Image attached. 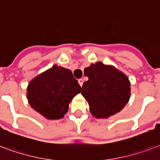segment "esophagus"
I'll return each mask as SVG.
<instances>
[{"label":"esophagus","instance_id":"1","mask_svg":"<svg viewBox=\"0 0 160 160\" xmlns=\"http://www.w3.org/2000/svg\"><path fill=\"white\" fill-rule=\"evenodd\" d=\"M78 83H79V85H80V86H82V84H83V80H82V79H78Z\"/></svg>","mask_w":160,"mask_h":160}]
</instances>
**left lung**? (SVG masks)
I'll list each match as a JSON object with an SVG mask.
<instances>
[{
    "instance_id": "obj_1",
    "label": "left lung",
    "mask_w": 160,
    "mask_h": 160,
    "mask_svg": "<svg viewBox=\"0 0 160 160\" xmlns=\"http://www.w3.org/2000/svg\"><path fill=\"white\" fill-rule=\"evenodd\" d=\"M84 74L88 80L82 84V95L92 114L108 118L124 108L130 98V82L125 74L101 62L86 68Z\"/></svg>"
}]
</instances>
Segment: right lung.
<instances>
[{
    "label": "right lung",
    "mask_w": 160,
    "mask_h": 160,
    "mask_svg": "<svg viewBox=\"0 0 160 160\" xmlns=\"http://www.w3.org/2000/svg\"><path fill=\"white\" fill-rule=\"evenodd\" d=\"M82 88L70 70L54 65L30 82L27 97L33 109L48 119H60Z\"/></svg>",
    "instance_id": "right-lung-1"
}]
</instances>
